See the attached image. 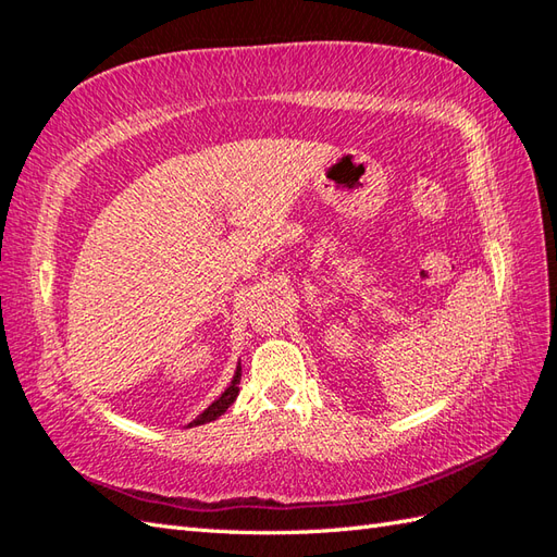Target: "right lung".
<instances>
[{"label": "right lung", "mask_w": 557, "mask_h": 557, "mask_svg": "<svg viewBox=\"0 0 557 557\" xmlns=\"http://www.w3.org/2000/svg\"><path fill=\"white\" fill-rule=\"evenodd\" d=\"M240 372H243V368L237 366V370H235V374H233V382L228 384V389H225V392L219 396V399H215V401L207 408V411L199 413V416L195 418V421H191L189 425H203V423H211V421H215V418H219V416H223L225 411H228V406L237 399V392H240V387H237V384H240V377H243Z\"/></svg>", "instance_id": "obj_1"}]
</instances>
